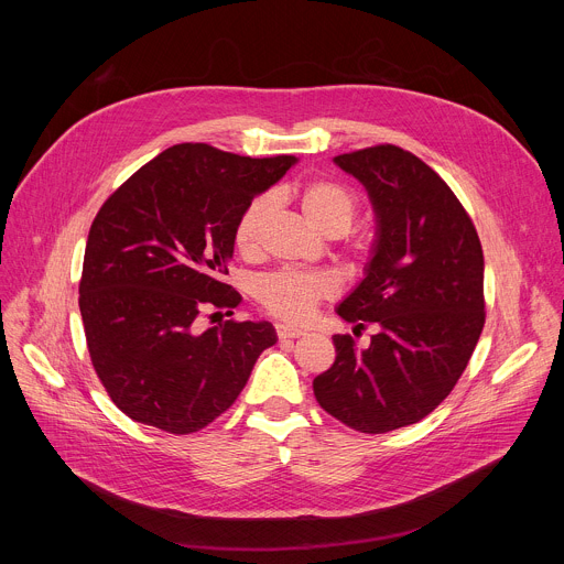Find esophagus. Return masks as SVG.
Listing matches in <instances>:
<instances>
[{"label":"esophagus","mask_w":564,"mask_h":564,"mask_svg":"<svg viewBox=\"0 0 564 564\" xmlns=\"http://www.w3.org/2000/svg\"><path fill=\"white\" fill-rule=\"evenodd\" d=\"M307 330L301 328V326H294V324H276V335L281 339H296V337H303Z\"/></svg>","instance_id":"34e87169"}]
</instances>
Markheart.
I'll use <instances>...</instances> for the list:
<instances>
[{
	"mask_svg": "<svg viewBox=\"0 0 564 564\" xmlns=\"http://www.w3.org/2000/svg\"><path fill=\"white\" fill-rule=\"evenodd\" d=\"M299 209L303 218L318 231L339 236L350 229L357 214V196L335 181H310L296 192ZM274 200L270 196L254 198L240 212L234 227V243L240 254L252 257L261 248V231L272 214ZM335 292V283L328 274L281 270L263 276L257 283V296L261 305L290 321L307 318L321 299H328Z\"/></svg>",
	"mask_w": 564,
	"mask_h": 564,
	"instance_id": "heart-1",
	"label": "heart"
}]
</instances>
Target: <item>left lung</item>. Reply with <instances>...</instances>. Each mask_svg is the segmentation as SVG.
Wrapping results in <instances>:
<instances>
[{
    "instance_id": "obj_1",
    "label": "left lung",
    "mask_w": 564,
    "mask_h": 564,
    "mask_svg": "<svg viewBox=\"0 0 564 564\" xmlns=\"http://www.w3.org/2000/svg\"><path fill=\"white\" fill-rule=\"evenodd\" d=\"M368 192L375 240L364 279L337 314L377 333L368 348L335 335V364L314 377L318 406L359 433L433 413L485 328V254L451 187L411 151L368 147L335 158Z\"/></svg>"
}]
</instances>
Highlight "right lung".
Segmentation results:
<instances>
[{"instance_id":"1","label":"right lung","mask_w":564,"mask_h":564,"mask_svg":"<svg viewBox=\"0 0 564 564\" xmlns=\"http://www.w3.org/2000/svg\"><path fill=\"white\" fill-rule=\"evenodd\" d=\"M292 165L294 155L174 144L100 207L79 314L94 368L127 417L174 435L196 433L234 404L259 355L276 344L270 321H223L200 333L196 318L205 307L240 303L220 281L236 220Z\"/></svg>"}]
</instances>
